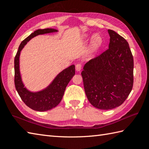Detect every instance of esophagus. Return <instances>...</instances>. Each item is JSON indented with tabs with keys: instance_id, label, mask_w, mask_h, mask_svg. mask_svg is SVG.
Instances as JSON below:
<instances>
[{
	"instance_id": "obj_1",
	"label": "esophagus",
	"mask_w": 149,
	"mask_h": 149,
	"mask_svg": "<svg viewBox=\"0 0 149 149\" xmlns=\"http://www.w3.org/2000/svg\"><path fill=\"white\" fill-rule=\"evenodd\" d=\"M81 69V64H77L75 65V70L77 72H79Z\"/></svg>"
}]
</instances>
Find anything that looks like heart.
Returning <instances> with one entry per match:
<instances>
[{
	"label": "heart",
	"instance_id": "obj_1",
	"mask_svg": "<svg viewBox=\"0 0 149 149\" xmlns=\"http://www.w3.org/2000/svg\"><path fill=\"white\" fill-rule=\"evenodd\" d=\"M91 38V35L89 33L84 34L81 38L82 42H87ZM102 45V38L99 34H95L93 36L90 43V53H96Z\"/></svg>",
	"mask_w": 149,
	"mask_h": 149
}]
</instances>
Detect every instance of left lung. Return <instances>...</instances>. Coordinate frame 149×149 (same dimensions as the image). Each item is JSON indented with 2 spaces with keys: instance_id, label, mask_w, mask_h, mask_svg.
Listing matches in <instances>:
<instances>
[{
  "instance_id": "8db88e82",
  "label": "left lung",
  "mask_w": 149,
  "mask_h": 149,
  "mask_svg": "<svg viewBox=\"0 0 149 149\" xmlns=\"http://www.w3.org/2000/svg\"><path fill=\"white\" fill-rule=\"evenodd\" d=\"M108 49L85 64L81 72L85 93L91 105L100 109L120 106L133 85L134 61L129 43L113 30Z\"/></svg>"
}]
</instances>
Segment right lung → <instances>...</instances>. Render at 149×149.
I'll use <instances>...</instances> for the list:
<instances>
[{"label":"right lung","mask_w":149,"mask_h":149,"mask_svg":"<svg viewBox=\"0 0 149 149\" xmlns=\"http://www.w3.org/2000/svg\"><path fill=\"white\" fill-rule=\"evenodd\" d=\"M58 32V30L52 28L35 31L22 41L15 58V84L16 90L23 102L30 108L37 111H46L58 105L63 99L66 86L75 75V66L72 65L63 70L56 75L51 83L43 89L36 91H31L27 89L22 81L20 68V53L27 42L35 36Z\"/></svg>","instance_id":"add662e5"}]
</instances>
